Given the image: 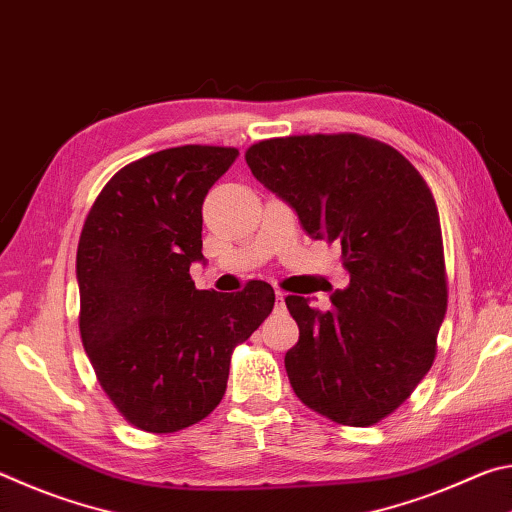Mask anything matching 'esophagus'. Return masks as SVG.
Masks as SVG:
<instances>
[{
  "label": "esophagus",
  "instance_id": "34e87169",
  "mask_svg": "<svg viewBox=\"0 0 512 512\" xmlns=\"http://www.w3.org/2000/svg\"><path fill=\"white\" fill-rule=\"evenodd\" d=\"M284 298H287V293H284V291H275V300H277V305H284Z\"/></svg>",
  "mask_w": 512,
  "mask_h": 512
}]
</instances>
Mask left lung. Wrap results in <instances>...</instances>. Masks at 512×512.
Returning <instances> with one entry per match:
<instances>
[{
	"mask_svg": "<svg viewBox=\"0 0 512 512\" xmlns=\"http://www.w3.org/2000/svg\"><path fill=\"white\" fill-rule=\"evenodd\" d=\"M246 162L311 239L341 241L350 273L327 311L284 300L300 329L284 357L291 388L339 424L384 420L429 372L447 311L429 185L400 151L357 133L275 137L250 146Z\"/></svg>",
	"mask_w": 512,
	"mask_h": 512,
	"instance_id": "1",
	"label": "left lung"
}]
</instances>
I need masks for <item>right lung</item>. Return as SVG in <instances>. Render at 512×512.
Instances as JSON below:
<instances>
[{
  "label": "right lung",
  "instance_id": "right-lung-1",
  "mask_svg": "<svg viewBox=\"0 0 512 512\" xmlns=\"http://www.w3.org/2000/svg\"><path fill=\"white\" fill-rule=\"evenodd\" d=\"M239 151L187 144L126 164L101 189L76 250L83 348L115 409L149 433L207 418L230 357L271 314V284L198 291L203 201Z\"/></svg>",
  "mask_w": 512,
  "mask_h": 512
}]
</instances>
